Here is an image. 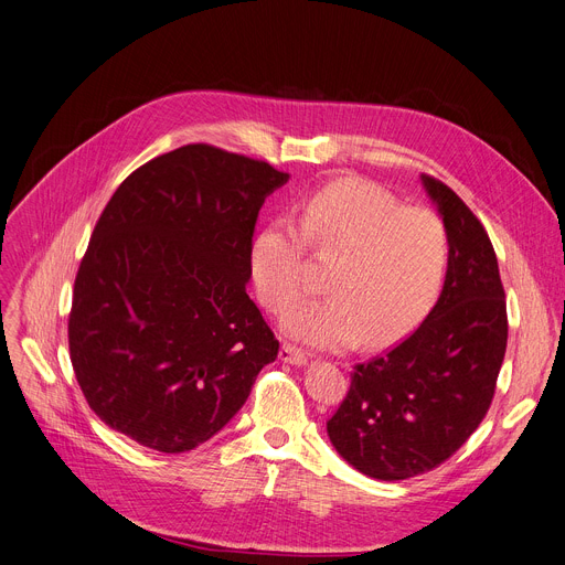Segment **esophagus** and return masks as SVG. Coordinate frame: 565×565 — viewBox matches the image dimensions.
Segmentation results:
<instances>
[{"mask_svg":"<svg viewBox=\"0 0 565 565\" xmlns=\"http://www.w3.org/2000/svg\"><path fill=\"white\" fill-rule=\"evenodd\" d=\"M280 360H285V362H289V364H306V362H308V355H306L301 349H298V347L282 342V347H280Z\"/></svg>","mask_w":565,"mask_h":565,"instance_id":"esophagus-1","label":"esophagus"}]
</instances>
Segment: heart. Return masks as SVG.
Segmentation results:
<instances>
[{"label":"heart","mask_w":565,"mask_h":565,"mask_svg":"<svg viewBox=\"0 0 565 565\" xmlns=\"http://www.w3.org/2000/svg\"><path fill=\"white\" fill-rule=\"evenodd\" d=\"M334 267L329 296L297 307L309 288L305 248ZM449 267V232L426 207H406L364 180H335L298 205L296 225H264L250 246L259 301L287 315L285 330L317 349L394 342L436 301Z\"/></svg>","instance_id":"b5f03b06"}]
</instances>
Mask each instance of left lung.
I'll return each instance as SVG.
<instances>
[{
    "label": "left lung",
    "mask_w": 565,
    "mask_h": 565,
    "mask_svg": "<svg viewBox=\"0 0 565 565\" xmlns=\"http://www.w3.org/2000/svg\"><path fill=\"white\" fill-rule=\"evenodd\" d=\"M422 182L449 232V267L434 310L383 355L358 362L328 438L381 481L438 468L486 417L507 353V294L481 221L434 175Z\"/></svg>",
    "instance_id": "1"
}]
</instances>
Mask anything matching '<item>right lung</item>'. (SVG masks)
Masks as SVG:
<instances>
[{
	"label": "right lung",
	"instance_id": "obj_1",
	"mask_svg": "<svg viewBox=\"0 0 565 565\" xmlns=\"http://www.w3.org/2000/svg\"><path fill=\"white\" fill-rule=\"evenodd\" d=\"M287 180L262 159L189 143L111 195L75 278L68 347L90 411L118 434L189 451L276 360L246 282L259 207Z\"/></svg>",
	"mask_w": 565,
	"mask_h": 565
}]
</instances>
